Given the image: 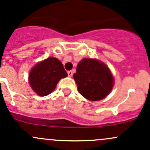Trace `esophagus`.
I'll return each instance as SVG.
<instances>
[{"label": "esophagus", "mask_w": 150, "mask_h": 150, "mask_svg": "<svg viewBox=\"0 0 150 150\" xmlns=\"http://www.w3.org/2000/svg\"><path fill=\"white\" fill-rule=\"evenodd\" d=\"M67 75H68L69 77H70V78H71V77L72 76V75H73V71H72V70H70V71L67 72Z\"/></svg>", "instance_id": "esophagus-1"}]
</instances>
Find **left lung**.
<instances>
[{
    "instance_id": "8db88e82",
    "label": "left lung",
    "mask_w": 150,
    "mask_h": 150,
    "mask_svg": "<svg viewBox=\"0 0 150 150\" xmlns=\"http://www.w3.org/2000/svg\"><path fill=\"white\" fill-rule=\"evenodd\" d=\"M73 78L79 93L91 101L105 98L114 85V79L108 67L96 59L80 60Z\"/></svg>"
}]
</instances>
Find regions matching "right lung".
<instances>
[{
  "label": "right lung",
  "instance_id": "1",
  "mask_svg": "<svg viewBox=\"0 0 150 150\" xmlns=\"http://www.w3.org/2000/svg\"><path fill=\"white\" fill-rule=\"evenodd\" d=\"M67 76L62 62L55 57H48L33 67L28 80L37 95L46 96L53 91L60 79Z\"/></svg>",
  "mask_w": 150,
  "mask_h": 150
}]
</instances>
